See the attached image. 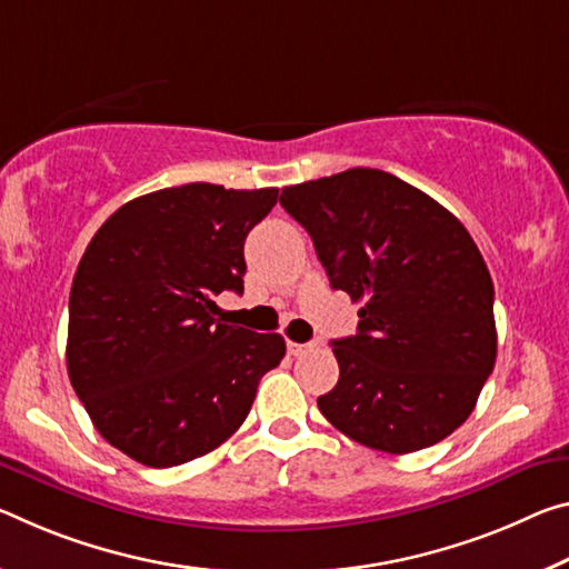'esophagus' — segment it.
Listing matches in <instances>:
<instances>
[{
    "label": "esophagus",
    "mask_w": 569,
    "mask_h": 569,
    "mask_svg": "<svg viewBox=\"0 0 569 569\" xmlns=\"http://www.w3.org/2000/svg\"><path fill=\"white\" fill-rule=\"evenodd\" d=\"M317 347H319L317 341H309V345H299V341H288V355L301 357V355H309V351H313Z\"/></svg>",
    "instance_id": "esophagus-1"
}]
</instances>
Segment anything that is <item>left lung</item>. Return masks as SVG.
Instances as JSON below:
<instances>
[{
    "label": "left lung",
    "instance_id": "left-lung-1",
    "mask_svg": "<svg viewBox=\"0 0 569 569\" xmlns=\"http://www.w3.org/2000/svg\"><path fill=\"white\" fill-rule=\"evenodd\" d=\"M283 210L313 240L331 288L362 301L333 339L339 382L319 410L367 448L436 446L473 412L496 362L493 283L456 214L382 169L286 187Z\"/></svg>",
    "mask_w": 569,
    "mask_h": 569
}]
</instances>
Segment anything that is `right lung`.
Listing matches in <instances>:
<instances>
[{
    "mask_svg": "<svg viewBox=\"0 0 569 569\" xmlns=\"http://www.w3.org/2000/svg\"><path fill=\"white\" fill-rule=\"evenodd\" d=\"M276 200V187L159 189L88 242L70 288L68 375L96 430L133 461L169 468L210 453L281 365V333L224 323L214 303L242 293V246Z\"/></svg>",
    "mask_w": 569,
    "mask_h": 569,
    "instance_id": "1",
    "label": "right lung"
}]
</instances>
